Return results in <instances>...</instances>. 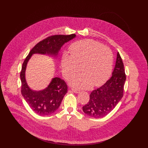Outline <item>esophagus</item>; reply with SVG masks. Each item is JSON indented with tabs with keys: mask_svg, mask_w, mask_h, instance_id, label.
<instances>
[{
	"mask_svg": "<svg viewBox=\"0 0 148 148\" xmlns=\"http://www.w3.org/2000/svg\"><path fill=\"white\" fill-rule=\"evenodd\" d=\"M72 91H73L74 92H75V94H78V93L80 92V90H77V89H74V88H73V89H72Z\"/></svg>",
	"mask_w": 148,
	"mask_h": 148,
	"instance_id": "obj_1",
	"label": "esophagus"
}]
</instances>
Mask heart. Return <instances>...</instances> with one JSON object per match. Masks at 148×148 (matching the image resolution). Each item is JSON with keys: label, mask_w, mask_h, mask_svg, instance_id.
<instances>
[{"label": "heart", "mask_w": 148, "mask_h": 148, "mask_svg": "<svg viewBox=\"0 0 148 148\" xmlns=\"http://www.w3.org/2000/svg\"><path fill=\"white\" fill-rule=\"evenodd\" d=\"M70 55L64 53L61 58L62 73L69 79L81 70L82 74L73 77L70 85L80 89L102 86L112 73L113 56L111 50L92 40H82L73 43Z\"/></svg>", "instance_id": "1"}]
</instances>
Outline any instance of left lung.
<instances>
[{
  "instance_id": "obj_1",
  "label": "left lung",
  "mask_w": 148,
  "mask_h": 148,
  "mask_svg": "<svg viewBox=\"0 0 148 148\" xmlns=\"http://www.w3.org/2000/svg\"><path fill=\"white\" fill-rule=\"evenodd\" d=\"M125 81L123 64L118 52L112 77L102 86L91 93L89 102L82 107L84 112L95 118L108 115L121 100Z\"/></svg>"
}]
</instances>
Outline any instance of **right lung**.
Returning a JSON list of instances; mask_svg holds the SVG:
<instances>
[{
	"label": "right lung",
	"instance_id": "right-lung-1",
	"mask_svg": "<svg viewBox=\"0 0 148 148\" xmlns=\"http://www.w3.org/2000/svg\"><path fill=\"white\" fill-rule=\"evenodd\" d=\"M75 37L74 34L49 37L37 43L31 50L23 62L20 73L21 92L31 109L39 115L45 116L54 113L59 108L68 88L64 80L54 77L46 88L40 91L33 90L28 86L26 79L27 62L34 54L47 55L54 59L57 58L61 47Z\"/></svg>",
	"mask_w": 148,
	"mask_h": 148
}]
</instances>
